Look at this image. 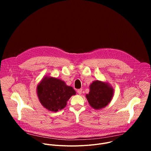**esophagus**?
Instances as JSON below:
<instances>
[{
    "label": "esophagus",
    "instance_id": "obj_1",
    "mask_svg": "<svg viewBox=\"0 0 151 151\" xmlns=\"http://www.w3.org/2000/svg\"><path fill=\"white\" fill-rule=\"evenodd\" d=\"M82 89H79L77 90V92L79 94H82Z\"/></svg>",
    "mask_w": 151,
    "mask_h": 151
}]
</instances>
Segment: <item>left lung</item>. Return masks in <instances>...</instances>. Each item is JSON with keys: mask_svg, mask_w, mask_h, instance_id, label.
<instances>
[{"mask_svg": "<svg viewBox=\"0 0 151 151\" xmlns=\"http://www.w3.org/2000/svg\"><path fill=\"white\" fill-rule=\"evenodd\" d=\"M114 89L106 82L94 81L90 85V91L86 94L88 103L96 110L101 109L111 101Z\"/></svg>", "mask_w": 151, "mask_h": 151, "instance_id": "8db88e82", "label": "left lung"}]
</instances>
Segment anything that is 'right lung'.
Here are the masks:
<instances>
[{
  "label": "right lung",
  "mask_w": 151,
  "mask_h": 151,
  "mask_svg": "<svg viewBox=\"0 0 151 151\" xmlns=\"http://www.w3.org/2000/svg\"><path fill=\"white\" fill-rule=\"evenodd\" d=\"M36 93L40 103L45 108L56 112L66 106L68 101L76 94V91L64 81L45 76L37 84Z\"/></svg>",
  "instance_id": "add662e5"
}]
</instances>
